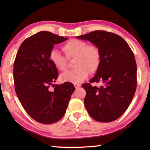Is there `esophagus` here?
<instances>
[{"label": "esophagus", "mask_w": 150, "mask_h": 150, "mask_svg": "<svg viewBox=\"0 0 150 150\" xmlns=\"http://www.w3.org/2000/svg\"><path fill=\"white\" fill-rule=\"evenodd\" d=\"M74 86H75V88H79L81 86V84H79V83H75V84H74Z\"/></svg>", "instance_id": "1"}]
</instances>
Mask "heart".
<instances>
[{"mask_svg":"<svg viewBox=\"0 0 150 150\" xmlns=\"http://www.w3.org/2000/svg\"><path fill=\"white\" fill-rule=\"evenodd\" d=\"M62 49L68 59L75 58L73 62L75 69L62 74V81L81 83L87 78L89 73L93 74L98 71L101 64V54L97 46L88 45L86 41L80 40L71 39L62 47ZM66 58L54 49L51 51L49 55L52 64L61 71L67 69L68 60Z\"/></svg>","mask_w":150,"mask_h":150,"instance_id":"heart-1","label":"heart"}]
</instances>
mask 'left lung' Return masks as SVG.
<instances>
[{
  "mask_svg": "<svg viewBox=\"0 0 150 150\" xmlns=\"http://www.w3.org/2000/svg\"><path fill=\"white\" fill-rule=\"evenodd\" d=\"M97 46L101 64L95 75L82 87L86 92L84 105L92 118L112 122L125 112L137 89V64L128 44L119 35L105 31H95L77 36ZM101 81L98 88L91 83Z\"/></svg>",
  "mask_w": 150,
  "mask_h": 150,
  "instance_id": "obj_1",
  "label": "left lung"
}]
</instances>
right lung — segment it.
I'll list each match as a JSON object with an SVG mask.
<instances>
[{"label":"right lung","instance_id":"right-lung-1","mask_svg":"<svg viewBox=\"0 0 150 150\" xmlns=\"http://www.w3.org/2000/svg\"><path fill=\"white\" fill-rule=\"evenodd\" d=\"M49 31H40L23 41L13 64L15 91L24 109L38 122L51 124L62 118L72 93L73 83L55 85L58 71L50 62L49 55L54 45L67 40Z\"/></svg>","mask_w":150,"mask_h":150}]
</instances>
